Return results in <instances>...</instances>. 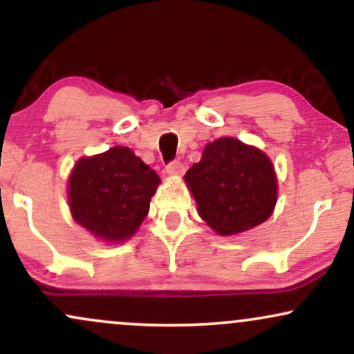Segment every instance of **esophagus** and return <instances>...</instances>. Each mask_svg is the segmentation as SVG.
<instances>
[{
    "label": "esophagus",
    "mask_w": 354,
    "mask_h": 354,
    "mask_svg": "<svg viewBox=\"0 0 354 354\" xmlns=\"http://www.w3.org/2000/svg\"><path fill=\"white\" fill-rule=\"evenodd\" d=\"M183 171H185V166H183L181 161L174 160V161H171V163L166 165V173L173 174V176H178V174H183Z\"/></svg>",
    "instance_id": "34e87169"
}]
</instances>
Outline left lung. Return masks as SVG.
Wrapping results in <instances>:
<instances>
[{
	"mask_svg": "<svg viewBox=\"0 0 354 354\" xmlns=\"http://www.w3.org/2000/svg\"><path fill=\"white\" fill-rule=\"evenodd\" d=\"M198 213L223 236L261 225L276 205V176L270 158L234 138L205 148L185 176Z\"/></svg>",
	"mask_w": 354,
	"mask_h": 354,
	"instance_id": "obj_1",
	"label": "left lung"
}]
</instances>
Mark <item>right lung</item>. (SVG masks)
Listing matches in <instances>:
<instances>
[{
  "label": "right lung",
  "mask_w": 354,
  "mask_h": 354,
  "mask_svg": "<svg viewBox=\"0 0 354 354\" xmlns=\"http://www.w3.org/2000/svg\"><path fill=\"white\" fill-rule=\"evenodd\" d=\"M160 176L129 148L76 163L70 176V208L76 223L104 241H123L149 211Z\"/></svg>",
  "instance_id": "obj_1"
}]
</instances>
